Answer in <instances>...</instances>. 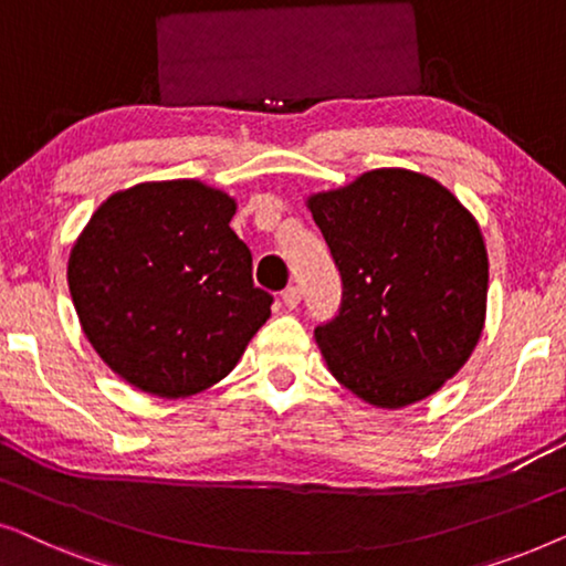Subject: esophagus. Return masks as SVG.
Segmentation results:
<instances>
[{
	"label": "esophagus",
	"mask_w": 566,
	"mask_h": 566,
	"mask_svg": "<svg viewBox=\"0 0 566 566\" xmlns=\"http://www.w3.org/2000/svg\"><path fill=\"white\" fill-rule=\"evenodd\" d=\"M283 304L289 308H296L301 304V289H298V285H289V289L283 291Z\"/></svg>",
	"instance_id": "obj_1"
}]
</instances>
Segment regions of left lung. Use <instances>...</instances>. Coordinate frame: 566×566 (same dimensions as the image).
Instances as JSON below:
<instances>
[{"mask_svg": "<svg viewBox=\"0 0 566 566\" xmlns=\"http://www.w3.org/2000/svg\"><path fill=\"white\" fill-rule=\"evenodd\" d=\"M343 277L339 312L314 329L345 389L399 409L459 374L484 327L482 231L432 177L374 169L308 198Z\"/></svg>", "mask_w": 566, "mask_h": 566, "instance_id": "obj_1", "label": "left lung"}]
</instances>
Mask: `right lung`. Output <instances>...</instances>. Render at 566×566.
<instances>
[{
    "mask_svg": "<svg viewBox=\"0 0 566 566\" xmlns=\"http://www.w3.org/2000/svg\"><path fill=\"white\" fill-rule=\"evenodd\" d=\"M234 198L198 180L142 182L92 213L69 291L99 358L130 386L182 399L221 381L270 316Z\"/></svg>",
    "mask_w": 566,
    "mask_h": 566,
    "instance_id": "obj_1",
    "label": "right lung"
}]
</instances>
